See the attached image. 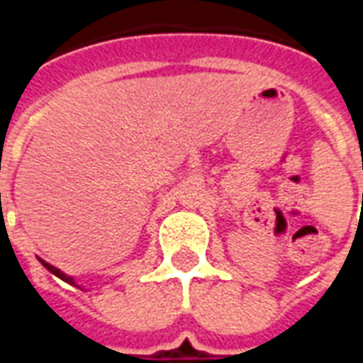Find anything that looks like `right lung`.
<instances>
[{
	"label": "right lung",
	"instance_id": "obj_1",
	"mask_svg": "<svg viewBox=\"0 0 363 363\" xmlns=\"http://www.w3.org/2000/svg\"><path fill=\"white\" fill-rule=\"evenodd\" d=\"M38 260L43 262V267L46 268L48 272H52V274H54V276H58L60 280H64V281H67V284H72V286H75V288L83 289L82 286H79V284H75V280H74V278H72V276H67V274H64V272H62V270H58V268H56V267H52V264H48L46 260H43V259H38Z\"/></svg>",
	"mask_w": 363,
	"mask_h": 363
}]
</instances>
